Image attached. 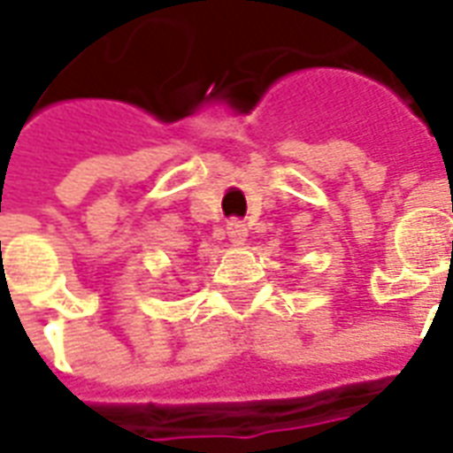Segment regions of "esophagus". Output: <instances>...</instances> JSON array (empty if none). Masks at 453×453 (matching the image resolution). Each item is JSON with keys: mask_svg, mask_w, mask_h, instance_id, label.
Segmentation results:
<instances>
[{"mask_svg": "<svg viewBox=\"0 0 453 453\" xmlns=\"http://www.w3.org/2000/svg\"><path fill=\"white\" fill-rule=\"evenodd\" d=\"M226 234H229V239H232L234 243L246 242V224L239 219H232L226 224Z\"/></svg>", "mask_w": 453, "mask_h": 453, "instance_id": "34e87169", "label": "esophagus"}]
</instances>
